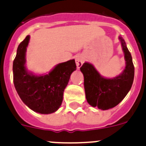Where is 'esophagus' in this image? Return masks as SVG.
Returning <instances> with one entry per match:
<instances>
[{
    "label": "esophagus",
    "mask_w": 146,
    "mask_h": 146,
    "mask_svg": "<svg viewBox=\"0 0 146 146\" xmlns=\"http://www.w3.org/2000/svg\"><path fill=\"white\" fill-rule=\"evenodd\" d=\"M84 61H85V59H84V57L82 56L78 55V56H76V66H77V67L78 68L81 67L82 64L84 63Z\"/></svg>",
    "instance_id": "esophagus-1"
}]
</instances>
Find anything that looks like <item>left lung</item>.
I'll return each mask as SVG.
<instances>
[{"label":"left lung","mask_w":146,"mask_h":146,"mask_svg":"<svg viewBox=\"0 0 146 146\" xmlns=\"http://www.w3.org/2000/svg\"><path fill=\"white\" fill-rule=\"evenodd\" d=\"M126 60V68L120 76L113 79L102 78L92 64L84 63L80 70L88 102L92 107L107 110L117 106L130 90L134 78V66L124 40L119 37Z\"/></svg>","instance_id":"left-lung-1"}]
</instances>
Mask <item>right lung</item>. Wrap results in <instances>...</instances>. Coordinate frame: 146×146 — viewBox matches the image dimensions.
<instances>
[{"mask_svg":"<svg viewBox=\"0 0 146 146\" xmlns=\"http://www.w3.org/2000/svg\"><path fill=\"white\" fill-rule=\"evenodd\" d=\"M29 36L17 47L13 61V82L17 94L28 107L40 114H51L61 105L64 92L71 73L76 69L75 60L57 65L48 74L37 76L26 70L25 52Z\"/></svg>","mask_w":146,"mask_h":146,"instance_id":"add662e5","label":"right lung"}]
</instances>
